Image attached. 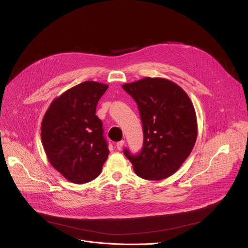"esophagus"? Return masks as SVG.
Returning <instances> with one entry per match:
<instances>
[{"label": "esophagus", "instance_id": "1", "mask_svg": "<svg viewBox=\"0 0 248 248\" xmlns=\"http://www.w3.org/2000/svg\"><path fill=\"white\" fill-rule=\"evenodd\" d=\"M124 140H121V141H119V142H117L116 146H117L118 150H122L124 147Z\"/></svg>", "mask_w": 248, "mask_h": 248}]
</instances>
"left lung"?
Returning a JSON list of instances; mask_svg holds the SVG:
<instances>
[{
    "instance_id": "1",
    "label": "left lung",
    "mask_w": 248,
    "mask_h": 248,
    "mask_svg": "<svg viewBox=\"0 0 248 248\" xmlns=\"http://www.w3.org/2000/svg\"><path fill=\"white\" fill-rule=\"evenodd\" d=\"M136 102L143 127V147L137 155L124 153L140 178L160 181L173 174L191 153L197 120L186 92L161 78H145L123 85Z\"/></svg>"
}]
</instances>
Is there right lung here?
<instances>
[{"mask_svg":"<svg viewBox=\"0 0 248 248\" xmlns=\"http://www.w3.org/2000/svg\"><path fill=\"white\" fill-rule=\"evenodd\" d=\"M108 85L84 81L53 100L41 124V139L50 164L64 178L81 185L100 174L109 155L103 124L95 115Z\"/></svg>","mask_w":248,"mask_h":248,"instance_id":"1","label":"right lung"}]
</instances>
